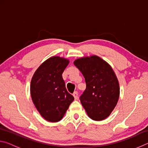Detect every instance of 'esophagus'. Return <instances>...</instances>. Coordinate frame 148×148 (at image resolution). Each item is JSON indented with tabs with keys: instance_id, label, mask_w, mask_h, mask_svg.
Returning a JSON list of instances; mask_svg holds the SVG:
<instances>
[{
	"instance_id": "esophagus-1",
	"label": "esophagus",
	"mask_w": 148,
	"mask_h": 148,
	"mask_svg": "<svg viewBox=\"0 0 148 148\" xmlns=\"http://www.w3.org/2000/svg\"><path fill=\"white\" fill-rule=\"evenodd\" d=\"M73 96H74L75 99H77V97H78V92H77V91H74L73 93Z\"/></svg>"
}]
</instances>
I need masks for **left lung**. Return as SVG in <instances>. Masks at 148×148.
I'll use <instances>...</instances> for the list:
<instances>
[{
    "instance_id": "8db88e82",
    "label": "left lung",
    "mask_w": 148,
    "mask_h": 148,
    "mask_svg": "<svg viewBox=\"0 0 148 148\" xmlns=\"http://www.w3.org/2000/svg\"><path fill=\"white\" fill-rule=\"evenodd\" d=\"M74 63L86 83V89L79 97L82 106L91 119H106L116 106L119 96V83L114 71L95 56L78 59Z\"/></svg>"
}]
</instances>
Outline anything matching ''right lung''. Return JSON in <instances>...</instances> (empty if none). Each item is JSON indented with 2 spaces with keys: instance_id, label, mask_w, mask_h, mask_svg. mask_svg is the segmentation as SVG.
I'll return each mask as SVG.
<instances>
[{
  "instance_id": "1",
  "label": "right lung",
  "mask_w": 148,
  "mask_h": 148,
  "mask_svg": "<svg viewBox=\"0 0 148 148\" xmlns=\"http://www.w3.org/2000/svg\"><path fill=\"white\" fill-rule=\"evenodd\" d=\"M69 63L67 59L52 57L38 67L31 80L32 102L41 116L50 122L60 121L74 99L62 77Z\"/></svg>"
}]
</instances>
